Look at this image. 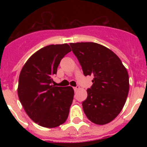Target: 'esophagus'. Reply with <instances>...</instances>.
Returning a JSON list of instances; mask_svg holds the SVG:
<instances>
[{
  "instance_id": "1",
  "label": "esophagus",
  "mask_w": 147,
  "mask_h": 147,
  "mask_svg": "<svg viewBox=\"0 0 147 147\" xmlns=\"http://www.w3.org/2000/svg\"><path fill=\"white\" fill-rule=\"evenodd\" d=\"M80 86H76V87H74V90L75 91H76V90H78L80 89Z\"/></svg>"
}]
</instances>
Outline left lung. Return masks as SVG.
Returning <instances> with one entry per match:
<instances>
[{
  "label": "left lung",
  "instance_id": "obj_1",
  "mask_svg": "<svg viewBox=\"0 0 147 147\" xmlns=\"http://www.w3.org/2000/svg\"><path fill=\"white\" fill-rule=\"evenodd\" d=\"M85 76H93L82 102L84 113L93 123L104 125L120 113L129 93V75L113 51L96 42L71 43Z\"/></svg>",
  "mask_w": 147,
  "mask_h": 147
}]
</instances>
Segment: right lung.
<instances>
[{
    "mask_svg": "<svg viewBox=\"0 0 147 147\" xmlns=\"http://www.w3.org/2000/svg\"><path fill=\"white\" fill-rule=\"evenodd\" d=\"M71 51L67 43L47 45L31 56L20 71L18 97L30 119L41 127L54 128L67 119L74 90L51 82L61 59Z\"/></svg>",
    "mask_w": 147,
    "mask_h": 147,
    "instance_id": "add662e5",
    "label": "right lung"
}]
</instances>
